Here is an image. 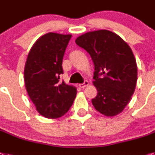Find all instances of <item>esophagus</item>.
<instances>
[{"label": "esophagus", "mask_w": 155, "mask_h": 155, "mask_svg": "<svg viewBox=\"0 0 155 155\" xmlns=\"http://www.w3.org/2000/svg\"><path fill=\"white\" fill-rule=\"evenodd\" d=\"M88 85H89V83H88L87 80H85V81H84V83H83V84H79V86H80V87H81V88L86 87H87V86H88Z\"/></svg>", "instance_id": "34e87169"}]
</instances>
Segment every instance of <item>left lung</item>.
<instances>
[{
    "label": "left lung",
    "mask_w": 155,
    "mask_h": 155,
    "mask_svg": "<svg viewBox=\"0 0 155 155\" xmlns=\"http://www.w3.org/2000/svg\"><path fill=\"white\" fill-rule=\"evenodd\" d=\"M75 43L89 53L94 64L93 84L97 94L91 100L94 107L107 117L121 113L137 81V65L129 45L107 30L84 34Z\"/></svg>",
    "instance_id": "8db88e82"
}]
</instances>
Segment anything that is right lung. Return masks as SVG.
Wrapping results in <instances>:
<instances>
[{
  "label": "right lung",
  "mask_w": 155,
  "mask_h": 155,
  "mask_svg": "<svg viewBox=\"0 0 155 155\" xmlns=\"http://www.w3.org/2000/svg\"><path fill=\"white\" fill-rule=\"evenodd\" d=\"M71 35L45 34L31 47L24 68V81L37 111L46 118H59L69 110L76 88L60 82L62 61Z\"/></svg>",
  "instance_id": "obj_1"
}]
</instances>
